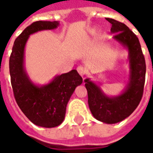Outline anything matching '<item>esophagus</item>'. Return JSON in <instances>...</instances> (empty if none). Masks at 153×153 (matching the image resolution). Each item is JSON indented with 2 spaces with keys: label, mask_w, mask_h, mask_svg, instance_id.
Returning a JSON list of instances; mask_svg holds the SVG:
<instances>
[{
  "label": "esophagus",
  "mask_w": 153,
  "mask_h": 153,
  "mask_svg": "<svg viewBox=\"0 0 153 153\" xmlns=\"http://www.w3.org/2000/svg\"><path fill=\"white\" fill-rule=\"evenodd\" d=\"M77 71L79 72V74H80V76L83 78L84 77V74H85V70L83 66H79L77 68Z\"/></svg>",
  "instance_id": "34e87169"
}]
</instances>
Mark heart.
<instances>
[{
    "label": "heart",
    "instance_id": "1",
    "mask_svg": "<svg viewBox=\"0 0 153 153\" xmlns=\"http://www.w3.org/2000/svg\"><path fill=\"white\" fill-rule=\"evenodd\" d=\"M96 32H97V29L96 28H91L88 33H87V36L85 37V40L84 41H87L88 38H90L91 37H93L94 35L96 34Z\"/></svg>",
    "mask_w": 153,
    "mask_h": 153
}]
</instances>
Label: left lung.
Returning <instances> with one entry per match:
<instances>
[{"instance_id":"1","label":"left lung","mask_w":153,"mask_h":153,"mask_svg":"<svg viewBox=\"0 0 153 153\" xmlns=\"http://www.w3.org/2000/svg\"><path fill=\"white\" fill-rule=\"evenodd\" d=\"M111 24L113 43L120 46L128 53V82L121 93L110 96L103 92L101 84L90 78L84 79L88 91V106L94 118L106 124H116L134 112L141 101L146 74V64L137 36L123 23L106 18Z\"/></svg>"}]
</instances>
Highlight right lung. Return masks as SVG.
Wrapping results in <instances>:
<instances>
[{"label": "right lung", "instance_id": "add662e5", "mask_svg": "<svg viewBox=\"0 0 153 153\" xmlns=\"http://www.w3.org/2000/svg\"><path fill=\"white\" fill-rule=\"evenodd\" d=\"M59 25V21H37L27 27L15 39L9 63L16 102L32 123L44 128H54L63 122L70 97L83 83L77 70H72L39 85L32 81L25 70V47L29 36L56 29Z\"/></svg>", "mask_w": 153, "mask_h": 153}]
</instances>
